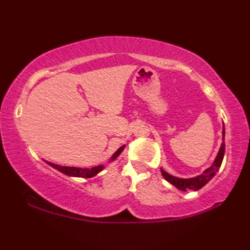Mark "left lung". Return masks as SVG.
I'll list each match as a JSON object with an SVG mask.
<instances>
[{
  "label": "left lung",
  "mask_w": 250,
  "mask_h": 250,
  "mask_svg": "<svg viewBox=\"0 0 250 250\" xmlns=\"http://www.w3.org/2000/svg\"><path fill=\"white\" fill-rule=\"evenodd\" d=\"M224 153H225V128L223 129V143L221 146V149L218 151L216 159H215L214 163L211 164L208 168H206L203 174L192 177V179H179V177L170 175L166 171H163L162 168H161V173H162L164 179H166L167 182H170L171 184L174 185L175 188L181 189V191H188V189H194V191H197V189L202 188L206 183H208V181L213 179L214 175L216 174V172L219 170V167L222 166Z\"/></svg>",
  "instance_id": "8db88e82"
}]
</instances>
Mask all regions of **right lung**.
Masks as SVG:
<instances>
[{
	"instance_id": "right-lung-1",
	"label": "right lung",
	"mask_w": 250,
	"mask_h": 250,
	"mask_svg": "<svg viewBox=\"0 0 250 250\" xmlns=\"http://www.w3.org/2000/svg\"><path fill=\"white\" fill-rule=\"evenodd\" d=\"M125 149V146L119 147L116 151V153L112 155L111 161L115 160L118 155H119L122 150ZM46 163L49 164L50 167H53L54 168H56L59 172L64 173L66 175H69V176H77V177H92L98 174L100 171L104 170V166H98V167H91V168H82V167H61V166H57V164H54V163H50L48 161H46Z\"/></svg>"
}]
</instances>
